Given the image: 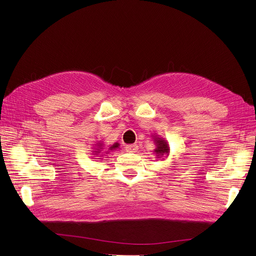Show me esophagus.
Returning <instances> with one entry per match:
<instances>
[{
    "label": "esophagus",
    "mask_w": 256,
    "mask_h": 256,
    "mask_svg": "<svg viewBox=\"0 0 256 256\" xmlns=\"http://www.w3.org/2000/svg\"><path fill=\"white\" fill-rule=\"evenodd\" d=\"M138 145L136 144H129V145H126V152H136L138 150Z\"/></svg>",
    "instance_id": "34e87169"
}]
</instances>
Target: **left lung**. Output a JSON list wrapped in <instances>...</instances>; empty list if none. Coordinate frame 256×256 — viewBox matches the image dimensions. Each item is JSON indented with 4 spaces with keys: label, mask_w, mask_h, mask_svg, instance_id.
I'll return each instance as SVG.
<instances>
[{
    "label": "left lung",
    "mask_w": 256,
    "mask_h": 256,
    "mask_svg": "<svg viewBox=\"0 0 256 256\" xmlns=\"http://www.w3.org/2000/svg\"><path fill=\"white\" fill-rule=\"evenodd\" d=\"M157 148L154 150L158 154H168V146L166 142L164 140H157Z\"/></svg>",
    "instance_id": "left-lung-1"
}]
</instances>
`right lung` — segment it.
Wrapping results in <instances>:
<instances>
[{"label": "right lung", "instance_id": "1", "mask_svg": "<svg viewBox=\"0 0 256 256\" xmlns=\"http://www.w3.org/2000/svg\"><path fill=\"white\" fill-rule=\"evenodd\" d=\"M115 147H118V144H115V145H113V146L111 147V148H115ZM96 150H97V152H96V154H98V152H99V150H98V148H96Z\"/></svg>", "mask_w": 256, "mask_h": 256}]
</instances>
